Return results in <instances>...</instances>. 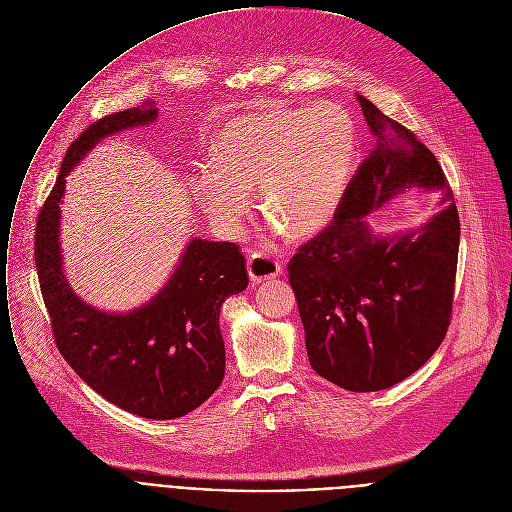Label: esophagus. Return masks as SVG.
Listing matches in <instances>:
<instances>
[{
  "label": "esophagus",
  "mask_w": 512,
  "mask_h": 512,
  "mask_svg": "<svg viewBox=\"0 0 512 512\" xmlns=\"http://www.w3.org/2000/svg\"><path fill=\"white\" fill-rule=\"evenodd\" d=\"M282 272L280 264L276 260H272L270 256H264V254H252L248 258V274H250V280L254 284H260V282H268V280H274L278 278Z\"/></svg>",
  "instance_id": "1"
}]
</instances>
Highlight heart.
<instances>
[{
    "mask_svg": "<svg viewBox=\"0 0 512 512\" xmlns=\"http://www.w3.org/2000/svg\"><path fill=\"white\" fill-rule=\"evenodd\" d=\"M357 151L355 121L337 105L252 111L218 131L212 161L197 169L195 193L214 222L236 232L258 187L274 232L313 238L341 212Z\"/></svg>",
    "mask_w": 512,
    "mask_h": 512,
    "instance_id": "b5f03b06",
    "label": "heart"
}]
</instances>
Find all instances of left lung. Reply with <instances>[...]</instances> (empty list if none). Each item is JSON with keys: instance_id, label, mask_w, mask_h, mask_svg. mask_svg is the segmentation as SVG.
Returning a JSON list of instances; mask_svg holds the SVG:
<instances>
[{"instance_id": "1", "label": "left lung", "mask_w": 512, "mask_h": 512, "mask_svg": "<svg viewBox=\"0 0 512 512\" xmlns=\"http://www.w3.org/2000/svg\"><path fill=\"white\" fill-rule=\"evenodd\" d=\"M375 139L335 224L288 264L311 367L347 391H379L416 373L452 313L460 220L434 153L355 92ZM410 188L438 190L418 229L377 235L364 218Z\"/></svg>"}]
</instances>
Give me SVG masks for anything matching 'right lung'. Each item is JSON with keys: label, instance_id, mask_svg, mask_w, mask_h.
Segmentation results:
<instances>
[{"label": "right lung", "instance_id": "add662e5", "mask_svg": "<svg viewBox=\"0 0 512 512\" xmlns=\"http://www.w3.org/2000/svg\"><path fill=\"white\" fill-rule=\"evenodd\" d=\"M157 119V102L145 100L92 123L68 147L38 216L34 254L54 339L68 365L121 410L147 420H175L199 407L224 379L220 311L228 296L248 286L240 248L191 238L147 302L111 313L76 294L60 244L66 175L107 137Z\"/></svg>", "mask_w": 512, "mask_h": 512}]
</instances>
